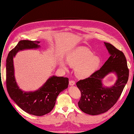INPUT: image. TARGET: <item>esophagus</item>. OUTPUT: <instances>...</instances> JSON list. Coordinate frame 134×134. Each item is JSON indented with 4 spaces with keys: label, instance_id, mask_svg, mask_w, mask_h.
<instances>
[{
    "label": "esophagus",
    "instance_id": "1",
    "mask_svg": "<svg viewBox=\"0 0 134 134\" xmlns=\"http://www.w3.org/2000/svg\"><path fill=\"white\" fill-rule=\"evenodd\" d=\"M75 82L74 80H70L69 81V85L70 86H74L75 85Z\"/></svg>",
    "mask_w": 134,
    "mask_h": 134
}]
</instances>
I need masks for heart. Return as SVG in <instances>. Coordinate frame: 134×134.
I'll return each instance as SVG.
<instances>
[{
	"instance_id": "1",
	"label": "heart",
	"mask_w": 134,
	"mask_h": 134,
	"mask_svg": "<svg viewBox=\"0 0 134 134\" xmlns=\"http://www.w3.org/2000/svg\"><path fill=\"white\" fill-rule=\"evenodd\" d=\"M66 63L62 60L59 62L61 68L67 69L68 64L75 66L74 73L80 79H86L91 76L98 69L101 60L98 56L87 48L76 47L68 52L65 57Z\"/></svg>"
}]
</instances>
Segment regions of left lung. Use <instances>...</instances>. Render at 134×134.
I'll list each match as a JSON object with an SVG mask.
<instances>
[{"mask_svg": "<svg viewBox=\"0 0 134 134\" xmlns=\"http://www.w3.org/2000/svg\"><path fill=\"white\" fill-rule=\"evenodd\" d=\"M104 43L110 55L108 60L99 70L76 84L81 92L78 106L91 115H99L110 109L119 99L129 79L127 61L123 52L111 43ZM110 73L115 74L117 79L113 86L104 87L102 80Z\"/></svg>", "mask_w": 134, "mask_h": 134, "instance_id": "obj_1", "label": "left lung"}]
</instances>
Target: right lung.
I'll return each instance as SVG.
<instances>
[{"mask_svg": "<svg viewBox=\"0 0 134 134\" xmlns=\"http://www.w3.org/2000/svg\"><path fill=\"white\" fill-rule=\"evenodd\" d=\"M40 42L21 40L9 52L6 61V84L11 99L24 111L37 116L52 111L59 93L66 90L69 84L68 78L53 75L35 91L25 92L19 88L14 76L13 58L20 51L40 48Z\"/></svg>", "mask_w": 134, "mask_h": 134, "instance_id": "add662e5", "label": "right lung"}]
</instances>
